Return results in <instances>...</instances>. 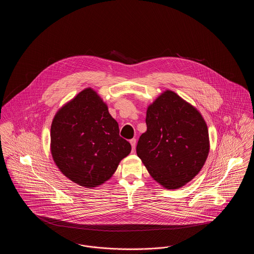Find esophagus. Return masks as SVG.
<instances>
[{"label":"esophagus","mask_w":254,"mask_h":254,"mask_svg":"<svg viewBox=\"0 0 254 254\" xmlns=\"http://www.w3.org/2000/svg\"><path fill=\"white\" fill-rule=\"evenodd\" d=\"M130 145H131V147H132V151L135 150V147H136V139H131L130 140Z\"/></svg>","instance_id":"34e87169"}]
</instances>
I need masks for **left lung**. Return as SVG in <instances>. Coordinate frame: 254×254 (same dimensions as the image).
<instances>
[{
	"mask_svg": "<svg viewBox=\"0 0 254 254\" xmlns=\"http://www.w3.org/2000/svg\"><path fill=\"white\" fill-rule=\"evenodd\" d=\"M145 124L136 152L151 177L168 190L191 181L209 151L208 130L200 112L167 90L147 108Z\"/></svg>",
	"mask_w": 254,
	"mask_h": 254,
	"instance_id": "obj_1",
	"label": "left lung"
}]
</instances>
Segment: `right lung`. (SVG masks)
<instances>
[{
    "mask_svg": "<svg viewBox=\"0 0 254 254\" xmlns=\"http://www.w3.org/2000/svg\"><path fill=\"white\" fill-rule=\"evenodd\" d=\"M119 132L108 106L93 89L85 88L59 109L52 121V157L68 179L95 188L108 181L131 151Z\"/></svg>",
    "mask_w": 254,
    "mask_h": 254,
    "instance_id": "add662e5",
    "label": "right lung"
}]
</instances>
